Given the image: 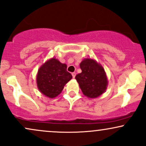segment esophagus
<instances>
[{
  "label": "esophagus",
  "mask_w": 146,
  "mask_h": 146,
  "mask_svg": "<svg viewBox=\"0 0 146 146\" xmlns=\"http://www.w3.org/2000/svg\"><path fill=\"white\" fill-rule=\"evenodd\" d=\"M75 75H76V73H72V76H73V78H75Z\"/></svg>",
  "instance_id": "obj_1"
}]
</instances>
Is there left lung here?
<instances>
[{"instance_id":"obj_1","label":"left lung","mask_w":146,"mask_h":146,"mask_svg":"<svg viewBox=\"0 0 146 146\" xmlns=\"http://www.w3.org/2000/svg\"><path fill=\"white\" fill-rule=\"evenodd\" d=\"M80 66L82 73L77 75L75 79L84 95L94 99L104 93L108 81L103 66L91 58L84 59Z\"/></svg>"}]
</instances>
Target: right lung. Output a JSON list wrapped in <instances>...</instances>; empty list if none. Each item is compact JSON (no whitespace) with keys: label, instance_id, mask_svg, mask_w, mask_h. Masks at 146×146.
Listing matches in <instances>:
<instances>
[{"label":"right lung","instance_id":"right-lung-1","mask_svg":"<svg viewBox=\"0 0 146 146\" xmlns=\"http://www.w3.org/2000/svg\"><path fill=\"white\" fill-rule=\"evenodd\" d=\"M66 67V64H62L55 58L46 61L38 70L36 75L38 90L50 99L60 94L65 84L72 79Z\"/></svg>","mask_w":146,"mask_h":146}]
</instances>
